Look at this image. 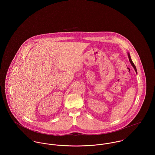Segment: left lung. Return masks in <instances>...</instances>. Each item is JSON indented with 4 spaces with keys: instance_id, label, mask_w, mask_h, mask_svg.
<instances>
[{
    "instance_id": "left-lung-1",
    "label": "left lung",
    "mask_w": 155,
    "mask_h": 155,
    "mask_svg": "<svg viewBox=\"0 0 155 155\" xmlns=\"http://www.w3.org/2000/svg\"><path fill=\"white\" fill-rule=\"evenodd\" d=\"M128 58H129V60H130V63H131V65L133 66V67L134 68V69H135V71H136V73H137V69H136V67L135 66V65H134V64L133 63V61H132V60H131V57H130V55L129 54V53H128Z\"/></svg>"
}]
</instances>
